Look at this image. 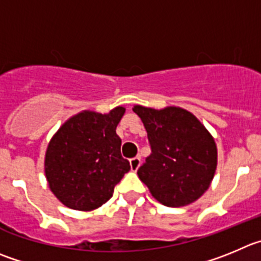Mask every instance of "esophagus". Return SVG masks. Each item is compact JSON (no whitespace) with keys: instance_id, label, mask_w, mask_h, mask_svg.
Returning a JSON list of instances; mask_svg holds the SVG:
<instances>
[{"instance_id":"34e87169","label":"esophagus","mask_w":261,"mask_h":261,"mask_svg":"<svg viewBox=\"0 0 261 261\" xmlns=\"http://www.w3.org/2000/svg\"><path fill=\"white\" fill-rule=\"evenodd\" d=\"M140 162H142V158L139 157H134V158H131L130 160V166H131V170H133V171H136V170L139 169V166H140Z\"/></svg>"}]
</instances>
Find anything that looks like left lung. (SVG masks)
Here are the masks:
<instances>
[{"label":"left lung","instance_id":"obj_1","mask_svg":"<svg viewBox=\"0 0 261 261\" xmlns=\"http://www.w3.org/2000/svg\"><path fill=\"white\" fill-rule=\"evenodd\" d=\"M144 123L150 153L139 167V179L165 206L181 207L198 199L213 181L218 150L206 127L182 108L135 106Z\"/></svg>","mask_w":261,"mask_h":261}]
</instances>
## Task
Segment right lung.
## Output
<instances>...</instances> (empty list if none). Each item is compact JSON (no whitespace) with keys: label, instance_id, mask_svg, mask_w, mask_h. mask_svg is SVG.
Listing matches in <instances>:
<instances>
[{"label":"right lung","instance_id":"right-lung-1","mask_svg":"<svg viewBox=\"0 0 261 261\" xmlns=\"http://www.w3.org/2000/svg\"><path fill=\"white\" fill-rule=\"evenodd\" d=\"M123 113V107L108 114L85 111L68 119L51 139L45 174L51 192L67 207H100L130 171V162L121 154L122 140L116 134Z\"/></svg>","mask_w":261,"mask_h":261}]
</instances>
